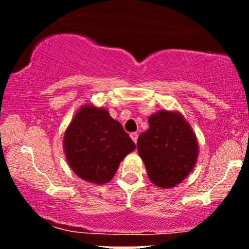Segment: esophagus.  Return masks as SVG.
I'll return each instance as SVG.
<instances>
[{
  "mask_svg": "<svg viewBox=\"0 0 249 249\" xmlns=\"http://www.w3.org/2000/svg\"><path fill=\"white\" fill-rule=\"evenodd\" d=\"M130 137H131V139H132V141H133L134 142H137V139H138V133L132 132V133L130 134Z\"/></svg>",
  "mask_w": 249,
  "mask_h": 249,
  "instance_id": "34e87169",
  "label": "esophagus"
}]
</instances>
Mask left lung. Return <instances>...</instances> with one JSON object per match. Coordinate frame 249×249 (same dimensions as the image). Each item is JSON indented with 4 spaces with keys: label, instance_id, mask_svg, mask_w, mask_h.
Instances as JSON below:
<instances>
[{
    "label": "left lung",
    "instance_id": "8db88e82",
    "mask_svg": "<svg viewBox=\"0 0 249 249\" xmlns=\"http://www.w3.org/2000/svg\"><path fill=\"white\" fill-rule=\"evenodd\" d=\"M148 130L137 142L148 178L158 187L177 186L196 164L199 146L196 133L178 111H158L148 117Z\"/></svg>",
    "mask_w": 249,
    "mask_h": 249
}]
</instances>
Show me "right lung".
<instances>
[{"label": "right lung", "instance_id": "1", "mask_svg": "<svg viewBox=\"0 0 249 249\" xmlns=\"http://www.w3.org/2000/svg\"><path fill=\"white\" fill-rule=\"evenodd\" d=\"M63 148L76 176L91 184L104 185L136 145L107 108L88 103L79 107L65 130Z\"/></svg>", "mask_w": 249, "mask_h": 249}]
</instances>
